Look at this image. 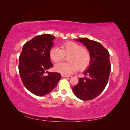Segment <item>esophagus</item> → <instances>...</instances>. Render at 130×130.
<instances>
[{
  "label": "esophagus",
  "instance_id": "34e87169",
  "mask_svg": "<svg viewBox=\"0 0 130 130\" xmlns=\"http://www.w3.org/2000/svg\"><path fill=\"white\" fill-rule=\"evenodd\" d=\"M62 76L63 77H69L70 76L67 75H63V74H62Z\"/></svg>",
  "mask_w": 130,
  "mask_h": 130
}]
</instances>
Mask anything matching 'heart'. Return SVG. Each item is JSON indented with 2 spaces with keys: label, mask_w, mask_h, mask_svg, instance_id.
I'll use <instances>...</instances> for the list:
<instances>
[{
  "label": "heart",
  "mask_w": 130,
  "mask_h": 130,
  "mask_svg": "<svg viewBox=\"0 0 130 130\" xmlns=\"http://www.w3.org/2000/svg\"><path fill=\"white\" fill-rule=\"evenodd\" d=\"M68 62H63L56 64L55 69L63 75H70L78 69L84 71L91 62V54L89 50L80 44L73 42L64 43L61 49L53 47L50 50V59L55 63L63 61L66 56H68Z\"/></svg>",
  "instance_id": "heart-1"
}]
</instances>
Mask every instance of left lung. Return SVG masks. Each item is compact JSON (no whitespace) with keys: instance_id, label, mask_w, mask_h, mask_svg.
Segmentation results:
<instances>
[{"instance_id":"1","label":"left lung","mask_w":130,"mask_h":130,"mask_svg":"<svg viewBox=\"0 0 130 130\" xmlns=\"http://www.w3.org/2000/svg\"><path fill=\"white\" fill-rule=\"evenodd\" d=\"M86 46L91 54V62L84 74L88 77L78 78V84L73 90L82 100H90L100 94L107 84L111 72V63L108 50L100 43L81 38L75 40Z\"/></svg>"}]
</instances>
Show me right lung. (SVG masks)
I'll use <instances>...</instances> for the list:
<instances>
[{
	"mask_svg": "<svg viewBox=\"0 0 130 130\" xmlns=\"http://www.w3.org/2000/svg\"><path fill=\"white\" fill-rule=\"evenodd\" d=\"M54 36L43 34L26 42L19 56L18 69L23 85L30 92L41 96L55 88L61 75L58 73H48L53 67L49 52L53 45Z\"/></svg>",
	"mask_w": 130,
	"mask_h": 130,
	"instance_id": "1",
	"label": "right lung"
}]
</instances>
